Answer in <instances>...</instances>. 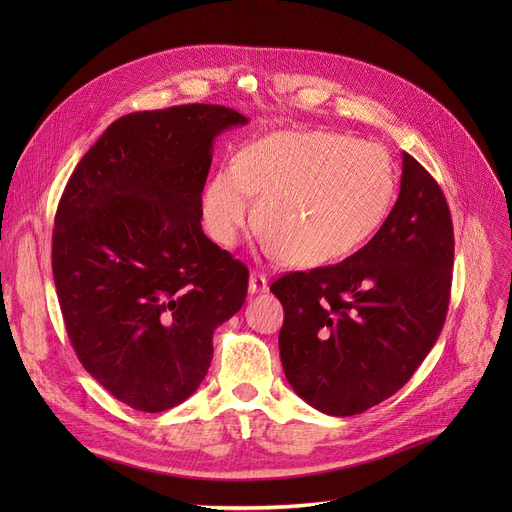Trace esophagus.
<instances>
[{"instance_id": "obj_1", "label": "esophagus", "mask_w": 512, "mask_h": 512, "mask_svg": "<svg viewBox=\"0 0 512 512\" xmlns=\"http://www.w3.org/2000/svg\"><path fill=\"white\" fill-rule=\"evenodd\" d=\"M267 290H269L267 275H262V273L254 271V273L250 275V292L256 294V292H267Z\"/></svg>"}]
</instances>
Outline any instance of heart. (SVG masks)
I'll return each mask as SVG.
<instances>
[{"instance_id":"b5f03b06","label":"heart","mask_w":512,"mask_h":512,"mask_svg":"<svg viewBox=\"0 0 512 512\" xmlns=\"http://www.w3.org/2000/svg\"><path fill=\"white\" fill-rule=\"evenodd\" d=\"M395 190V164L378 143L277 132L209 179L200 211L209 237L232 247L256 224V194L267 250L318 267L361 250L389 218Z\"/></svg>"}]
</instances>
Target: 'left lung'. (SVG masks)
<instances>
[{"instance_id": "left-lung-1", "label": "left lung", "mask_w": 512, "mask_h": 512, "mask_svg": "<svg viewBox=\"0 0 512 512\" xmlns=\"http://www.w3.org/2000/svg\"><path fill=\"white\" fill-rule=\"evenodd\" d=\"M374 239L344 262L271 284L284 305L280 356L301 399L331 416L378 406L404 386L444 327L455 237L446 198L410 153Z\"/></svg>"}]
</instances>
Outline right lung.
<instances>
[{"label": "right lung", "mask_w": 512, "mask_h": 512, "mask_svg": "<svg viewBox=\"0 0 512 512\" xmlns=\"http://www.w3.org/2000/svg\"><path fill=\"white\" fill-rule=\"evenodd\" d=\"M247 117L183 104L113 121L61 194L53 280L72 348L123 404L164 412L188 399L235 316L250 271L203 232L215 136Z\"/></svg>", "instance_id": "obj_1"}]
</instances>
